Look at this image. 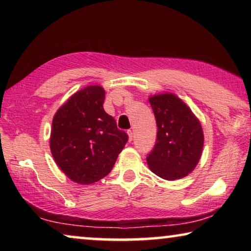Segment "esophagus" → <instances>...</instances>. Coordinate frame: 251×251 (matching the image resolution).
<instances>
[{
	"instance_id": "esophagus-1",
	"label": "esophagus",
	"mask_w": 251,
	"mask_h": 251,
	"mask_svg": "<svg viewBox=\"0 0 251 251\" xmlns=\"http://www.w3.org/2000/svg\"><path fill=\"white\" fill-rule=\"evenodd\" d=\"M127 135H128V141L131 142L133 141V137H134V134H133V130H127Z\"/></svg>"
}]
</instances>
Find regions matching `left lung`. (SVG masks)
<instances>
[{
	"label": "left lung",
	"mask_w": 251,
	"mask_h": 251,
	"mask_svg": "<svg viewBox=\"0 0 251 251\" xmlns=\"http://www.w3.org/2000/svg\"><path fill=\"white\" fill-rule=\"evenodd\" d=\"M157 139L147 156L151 171L166 180L188 175L197 166L203 146L201 122L179 97L165 93L150 97Z\"/></svg>",
	"instance_id": "8db88e82"
}]
</instances>
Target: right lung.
I'll return each mask as SVG.
<instances>
[{"label": "right lung", "instance_id": "add662e5", "mask_svg": "<svg viewBox=\"0 0 251 251\" xmlns=\"http://www.w3.org/2000/svg\"><path fill=\"white\" fill-rule=\"evenodd\" d=\"M105 91L90 85L55 113L50 147L59 169L74 182L90 185L108 175L128 135L104 110Z\"/></svg>", "mask_w": 251, "mask_h": 251}]
</instances>
